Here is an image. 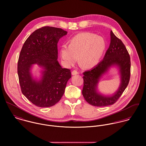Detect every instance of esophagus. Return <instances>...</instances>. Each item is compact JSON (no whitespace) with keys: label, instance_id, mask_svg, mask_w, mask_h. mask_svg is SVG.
<instances>
[{"label":"esophagus","instance_id":"34e87169","mask_svg":"<svg viewBox=\"0 0 146 146\" xmlns=\"http://www.w3.org/2000/svg\"><path fill=\"white\" fill-rule=\"evenodd\" d=\"M71 74H72V75H78L79 74V72L77 71H76V70H74V71H72Z\"/></svg>","mask_w":146,"mask_h":146}]
</instances>
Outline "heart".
I'll return each mask as SVG.
<instances>
[{
  "mask_svg": "<svg viewBox=\"0 0 146 146\" xmlns=\"http://www.w3.org/2000/svg\"><path fill=\"white\" fill-rule=\"evenodd\" d=\"M107 46L104 38L90 33H82L74 36L69 45L63 44L60 55L63 64L70 67L80 63L85 68H92L100 62Z\"/></svg>",
  "mask_w": 146,
  "mask_h": 146,
  "instance_id": "1",
  "label": "heart"
}]
</instances>
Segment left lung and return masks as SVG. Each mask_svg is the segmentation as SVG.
Masks as SVG:
<instances>
[{
	"label": "left lung",
	"instance_id": "obj_1",
	"mask_svg": "<svg viewBox=\"0 0 146 146\" xmlns=\"http://www.w3.org/2000/svg\"><path fill=\"white\" fill-rule=\"evenodd\" d=\"M110 36V44L104 59L93 68L83 73L82 94L84 98L88 104L97 107L114 104L122 95L130 80V58L129 53L123 42L112 31ZM112 66L119 68L121 84L114 94L105 96L98 92V84L102 76Z\"/></svg>",
	"mask_w": 146,
	"mask_h": 146
}]
</instances>
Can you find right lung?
I'll return each instance as SVG.
<instances>
[{"mask_svg":"<svg viewBox=\"0 0 146 146\" xmlns=\"http://www.w3.org/2000/svg\"><path fill=\"white\" fill-rule=\"evenodd\" d=\"M67 33L60 28L42 27L33 32L22 48L17 66L21 91L38 107H49L59 102L71 78L70 70L63 68L57 61V43ZM34 64L43 69L39 81L31 72Z\"/></svg>","mask_w":146,"mask_h":146,"instance_id":"obj_1","label":"right lung"}]
</instances>
